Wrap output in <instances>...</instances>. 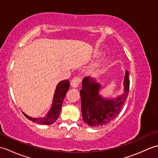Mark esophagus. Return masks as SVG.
Instances as JSON below:
<instances>
[{
	"label": "esophagus",
	"mask_w": 158,
	"mask_h": 158,
	"mask_svg": "<svg viewBox=\"0 0 158 158\" xmlns=\"http://www.w3.org/2000/svg\"><path fill=\"white\" fill-rule=\"evenodd\" d=\"M81 78H79V77H75V78L72 80L71 83H70V85H71L73 88H76L79 86V83H81Z\"/></svg>",
	"instance_id": "1"
}]
</instances>
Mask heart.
I'll list each match as a JSON object with an SVG mask.
<instances>
[{"label":"heart","instance_id":"1","mask_svg":"<svg viewBox=\"0 0 158 158\" xmlns=\"http://www.w3.org/2000/svg\"><path fill=\"white\" fill-rule=\"evenodd\" d=\"M105 62V55L102 54L101 56L100 57V58L97 60V62L94 64L92 67V71L94 73H98L102 70L103 68L104 64Z\"/></svg>","mask_w":158,"mask_h":158}]
</instances>
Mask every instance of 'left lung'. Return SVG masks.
I'll return each instance as SVG.
<instances>
[{
  "instance_id": "obj_1",
  "label": "left lung",
  "mask_w": 158,
  "mask_h": 158,
  "mask_svg": "<svg viewBox=\"0 0 158 158\" xmlns=\"http://www.w3.org/2000/svg\"><path fill=\"white\" fill-rule=\"evenodd\" d=\"M130 74L126 71L122 94L106 98L100 94L104 86L91 77H85L80 91L83 120L90 127H101L110 123L118 115L129 92Z\"/></svg>"
}]
</instances>
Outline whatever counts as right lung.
Wrapping results in <instances>:
<instances>
[{
	"instance_id": "obj_1",
	"label": "right lung",
	"mask_w": 158,
	"mask_h": 158,
	"mask_svg": "<svg viewBox=\"0 0 158 158\" xmlns=\"http://www.w3.org/2000/svg\"><path fill=\"white\" fill-rule=\"evenodd\" d=\"M70 87L69 80H63L60 81L57 85L54 95L53 97V101L49 110L45 116L41 117H31L23 113L26 118L32 121L33 122L41 124V125H51L54 123L59 117L61 111L63 100L64 99L66 92H68Z\"/></svg>"
}]
</instances>
